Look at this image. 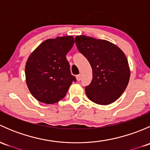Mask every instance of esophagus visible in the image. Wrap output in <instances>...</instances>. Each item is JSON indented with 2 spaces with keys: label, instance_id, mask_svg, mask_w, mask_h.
<instances>
[{
  "label": "esophagus",
  "instance_id": "1",
  "mask_svg": "<svg viewBox=\"0 0 150 150\" xmlns=\"http://www.w3.org/2000/svg\"><path fill=\"white\" fill-rule=\"evenodd\" d=\"M76 78H77V81H81V75H78L76 76Z\"/></svg>",
  "mask_w": 150,
  "mask_h": 150
}]
</instances>
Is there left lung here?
<instances>
[{
    "label": "left lung",
    "instance_id": "left-lung-1",
    "mask_svg": "<svg viewBox=\"0 0 150 150\" xmlns=\"http://www.w3.org/2000/svg\"><path fill=\"white\" fill-rule=\"evenodd\" d=\"M75 40L78 51L92 67L93 78L86 87L88 98L101 105L115 102L129 82L130 68L125 54L105 40L78 35Z\"/></svg>",
    "mask_w": 150,
    "mask_h": 150
}]
</instances>
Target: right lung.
Wrapping results in <instances>:
<instances>
[{
	"mask_svg": "<svg viewBox=\"0 0 150 150\" xmlns=\"http://www.w3.org/2000/svg\"><path fill=\"white\" fill-rule=\"evenodd\" d=\"M74 43L71 35L48 39L30 55L25 65L26 83L38 101L48 104L59 102L76 81L66 58Z\"/></svg>",
	"mask_w": 150,
	"mask_h": 150,
	"instance_id": "1",
	"label": "right lung"
}]
</instances>
